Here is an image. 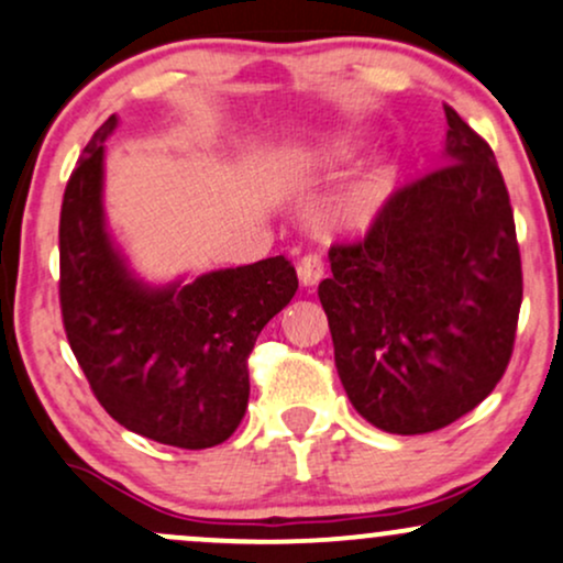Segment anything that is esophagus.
Listing matches in <instances>:
<instances>
[{
	"mask_svg": "<svg viewBox=\"0 0 563 563\" xmlns=\"http://www.w3.org/2000/svg\"><path fill=\"white\" fill-rule=\"evenodd\" d=\"M296 273H299V280L301 286H314V283H320V277L325 275V264H322V256L320 254H307L301 256L299 264H296Z\"/></svg>",
	"mask_w": 563,
	"mask_h": 563,
	"instance_id": "esophagus-1",
	"label": "esophagus"
}]
</instances>
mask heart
Returning <instances> with one entry per match:
<instances>
[{
    "instance_id": "1",
    "label": "heart",
    "mask_w": 563,
    "mask_h": 563,
    "mask_svg": "<svg viewBox=\"0 0 563 563\" xmlns=\"http://www.w3.org/2000/svg\"><path fill=\"white\" fill-rule=\"evenodd\" d=\"M352 156V140L346 134H320L294 153L299 172H335ZM386 196V172L380 166L360 172L339 196L335 211L346 222H367L380 209Z\"/></svg>"
}]
</instances>
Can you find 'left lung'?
Segmentation results:
<instances>
[{
	"label": "left lung",
	"mask_w": 563,
	"mask_h": 563,
	"mask_svg": "<svg viewBox=\"0 0 563 563\" xmlns=\"http://www.w3.org/2000/svg\"><path fill=\"white\" fill-rule=\"evenodd\" d=\"M442 166L386 200L365 241L328 251L318 296L354 410L429 434L474 410L514 352L521 260L495 153L444 106Z\"/></svg>",
	"instance_id": "1"
}]
</instances>
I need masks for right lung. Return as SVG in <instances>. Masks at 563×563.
Instances as JSON below:
<instances>
[{"instance_id": "add662e5", "label": "right lung", "mask_w": 563, "mask_h": 563, "mask_svg": "<svg viewBox=\"0 0 563 563\" xmlns=\"http://www.w3.org/2000/svg\"><path fill=\"white\" fill-rule=\"evenodd\" d=\"M84 147L60 209V307L95 397L124 429L183 450L232 437L249 407V360L262 328L294 299L286 256L151 283L106 224V140Z\"/></svg>"}]
</instances>
